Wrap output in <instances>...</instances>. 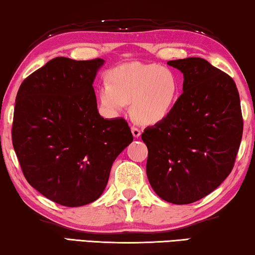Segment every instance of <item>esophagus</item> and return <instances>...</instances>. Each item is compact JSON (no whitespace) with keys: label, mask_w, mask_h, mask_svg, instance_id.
Returning <instances> with one entry per match:
<instances>
[{"label":"esophagus","mask_w":255,"mask_h":255,"mask_svg":"<svg viewBox=\"0 0 255 255\" xmlns=\"http://www.w3.org/2000/svg\"><path fill=\"white\" fill-rule=\"evenodd\" d=\"M131 132H132V135H134V137H136V138H138V137L140 136V129L135 127V126L131 127Z\"/></svg>","instance_id":"34e87169"}]
</instances>
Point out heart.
Returning <instances> with one entry per match:
<instances>
[{"label":"heart","mask_w":255,"mask_h":255,"mask_svg":"<svg viewBox=\"0 0 255 255\" xmlns=\"http://www.w3.org/2000/svg\"><path fill=\"white\" fill-rule=\"evenodd\" d=\"M179 84L173 71L156 63L130 62L112 68L107 84L99 88L104 111L118 115L130 103L138 123L159 124L167 119L177 103Z\"/></svg>","instance_id":"1"}]
</instances>
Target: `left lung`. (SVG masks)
Instances as JSON below:
<instances>
[{"mask_svg": "<svg viewBox=\"0 0 255 255\" xmlns=\"http://www.w3.org/2000/svg\"><path fill=\"white\" fill-rule=\"evenodd\" d=\"M184 75L183 94L167 119L142 134L146 175L161 199L196 202L232 172L243 135L234 79L201 58L168 61Z\"/></svg>", "mask_w": 255, "mask_h": 255, "instance_id": "1", "label": "left lung"}]
</instances>
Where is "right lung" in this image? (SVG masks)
<instances>
[{"instance_id":"1","label":"right lung","mask_w":255,"mask_h":255,"mask_svg":"<svg viewBox=\"0 0 255 255\" xmlns=\"http://www.w3.org/2000/svg\"><path fill=\"white\" fill-rule=\"evenodd\" d=\"M103 62L58 56L28 76L15 98L12 144L23 176L64 207L98 200L113 161L132 142L126 120L98 111L93 82Z\"/></svg>"}]
</instances>
